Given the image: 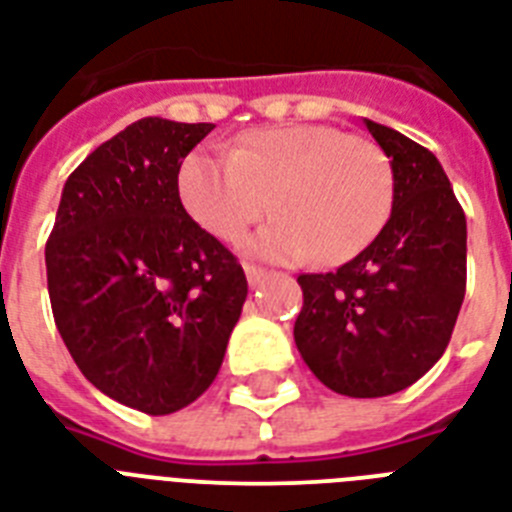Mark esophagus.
I'll use <instances>...</instances> for the list:
<instances>
[{"mask_svg": "<svg viewBox=\"0 0 512 512\" xmlns=\"http://www.w3.org/2000/svg\"><path fill=\"white\" fill-rule=\"evenodd\" d=\"M244 273H247V281L252 284V287L263 284L265 276H268V271H265V268H260V265H252V263H244Z\"/></svg>", "mask_w": 512, "mask_h": 512, "instance_id": "esophagus-1", "label": "esophagus"}]
</instances>
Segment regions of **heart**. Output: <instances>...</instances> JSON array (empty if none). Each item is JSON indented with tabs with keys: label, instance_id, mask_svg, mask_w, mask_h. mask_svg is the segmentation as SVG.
I'll list each match as a JSON object with an SVG mask.
<instances>
[{
	"label": "heart",
	"instance_id": "heart-1",
	"mask_svg": "<svg viewBox=\"0 0 512 512\" xmlns=\"http://www.w3.org/2000/svg\"><path fill=\"white\" fill-rule=\"evenodd\" d=\"M188 215L239 241L268 212L249 252L281 263L356 257L388 220L390 164L372 140L329 124H284L241 135L231 154L193 151L180 170Z\"/></svg>",
	"mask_w": 512,
	"mask_h": 512
}]
</instances>
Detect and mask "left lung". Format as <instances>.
Listing matches in <instances>:
<instances>
[{
    "instance_id": "8db88e82",
    "label": "left lung",
    "mask_w": 512,
    "mask_h": 512,
    "mask_svg": "<svg viewBox=\"0 0 512 512\" xmlns=\"http://www.w3.org/2000/svg\"><path fill=\"white\" fill-rule=\"evenodd\" d=\"M388 154L393 209L374 241L332 273H303L300 356L329 390L380 398L417 382L452 340L468 281V225L428 148L364 119Z\"/></svg>"
}]
</instances>
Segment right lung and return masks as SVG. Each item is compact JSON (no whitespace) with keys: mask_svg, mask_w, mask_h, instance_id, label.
<instances>
[{"mask_svg":"<svg viewBox=\"0 0 512 512\" xmlns=\"http://www.w3.org/2000/svg\"><path fill=\"white\" fill-rule=\"evenodd\" d=\"M215 124L148 116L63 185L44 247L52 316L82 374L146 414L215 382L247 300L236 255L185 212L177 175Z\"/></svg>","mask_w":512,"mask_h":512,"instance_id":"add662e5","label":"right lung"}]
</instances>
